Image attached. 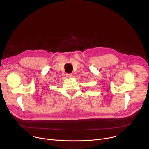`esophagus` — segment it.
Segmentation results:
<instances>
[{"label":"esophagus","mask_w":149,"mask_h":149,"mask_svg":"<svg viewBox=\"0 0 149 149\" xmlns=\"http://www.w3.org/2000/svg\"><path fill=\"white\" fill-rule=\"evenodd\" d=\"M66 75H67L68 77H69V78L72 77V74H66Z\"/></svg>","instance_id":"esophagus-1"}]
</instances>
